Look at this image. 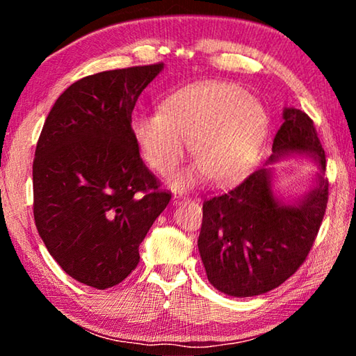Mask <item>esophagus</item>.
<instances>
[{
  "instance_id": "obj_1",
  "label": "esophagus",
  "mask_w": 356,
  "mask_h": 356,
  "mask_svg": "<svg viewBox=\"0 0 356 356\" xmlns=\"http://www.w3.org/2000/svg\"><path fill=\"white\" fill-rule=\"evenodd\" d=\"M172 201H174V204H179L180 201H188V196H174L172 197Z\"/></svg>"
}]
</instances>
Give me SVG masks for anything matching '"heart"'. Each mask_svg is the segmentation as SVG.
Returning <instances> with one entry per match:
<instances>
[{
  "mask_svg": "<svg viewBox=\"0 0 356 356\" xmlns=\"http://www.w3.org/2000/svg\"><path fill=\"white\" fill-rule=\"evenodd\" d=\"M267 130V113L243 88L231 83H200L182 89L136 124V138L150 168L170 176L185 160L186 144L193 159L215 185L236 182L248 171ZM195 179L188 172L174 184Z\"/></svg>",
  "mask_w": 356,
  "mask_h": 356,
  "instance_id": "b5f03b06",
  "label": "heart"
}]
</instances>
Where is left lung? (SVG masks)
I'll return each instance as SVG.
<instances>
[{
  "label": "left lung",
  "instance_id": "8db88e82",
  "mask_svg": "<svg viewBox=\"0 0 356 356\" xmlns=\"http://www.w3.org/2000/svg\"><path fill=\"white\" fill-rule=\"evenodd\" d=\"M276 131L275 155L309 152L325 170V150L312 119L301 110H284ZM275 155L272 159H275ZM328 204V179H321L305 201L280 206L267 168L202 204L197 248L209 281L232 297H252L281 286L306 261Z\"/></svg>",
  "mask_w": 356,
  "mask_h": 356
}]
</instances>
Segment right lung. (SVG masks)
<instances>
[{"mask_svg":"<svg viewBox=\"0 0 356 356\" xmlns=\"http://www.w3.org/2000/svg\"><path fill=\"white\" fill-rule=\"evenodd\" d=\"M163 63L99 72L65 89L33 161V212L47 250L94 289L122 282L171 191L144 165L131 111Z\"/></svg>","mask_w":356,"mask_h":356,"instance_id":"add662e5","label":"right lung"}]
</instances>
